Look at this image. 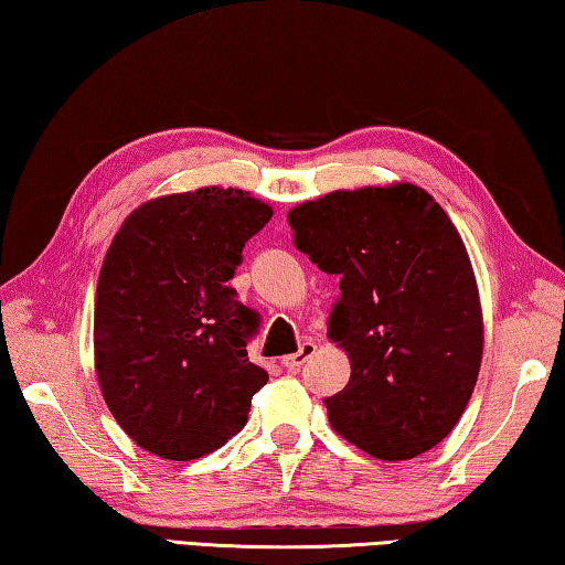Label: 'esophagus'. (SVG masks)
Listing matches in <instances>:
<instances>
[{
	"mask_svg": "<svg viewBox=\"0 0 565 565\" xmlns=\"http://www.w3.org/2000/svg\"><path fill=\"white\" fill-rule=\"evenodd\" d=\"M315 350H318V344H315L312 340H305L300 344V350L295 352V354H288V358H282L280 364H282V367H288V370H300L302 364L312 358Z\"/></svg>",
	"mask_w": 565,
	"mask_h": 565,
	"instance_id": "34e87169",
	"label": "esophagus"
}]
</instances>
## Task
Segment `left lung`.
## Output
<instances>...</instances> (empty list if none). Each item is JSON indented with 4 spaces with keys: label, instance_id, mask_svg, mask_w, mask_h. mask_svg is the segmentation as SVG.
<instances>
[{
    "label": "left lung",
    "instance_id": "left-lung-1",
    "mask_svg": "<svg viewBox=\"0 0 565 565\" xmlns=\"http://www.w3.org/2000/svg\"><path fill=\"white\" fill-rule=\"evenodd\" d=\"M295 247L340 277L330 340L350 354L324 399L334 431L404 461L457 427L479 377L483 322L457 227L412 183L334 191L288 213Z\"/></svg>",
    "mask_w": 565,
    "mask_h": 565
}]
</instances>
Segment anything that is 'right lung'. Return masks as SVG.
I'll use <instances>...</instances> for the list:
<instances>
[{"label":"right lung","instance_id":"add662e5","mask_svg":"<svg viewBox=\"0 0 565 565\" xmlns=\"http://www.w3.org/2000/svg\"><path fill=\"white\" fill-rule=\"evenodd\" d=\"M270 217V205L243 191L198 188L136 207L108 247L96 288V377L114 419L156 457L221 449L267 382L245 350L260 315L227 282Z\"/></svg>","mask_w":565,"mask_h":565}]
</instances>
